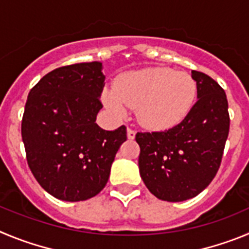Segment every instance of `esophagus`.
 Wrapping results in <instances>:
<instances>
[{
    "instance_id": "1",
    "label": "esophagus",
    "mask_w": 249,
    "mask_h": 249,
    "mask_svg": "<svg viewBox=\"0 0 249 249\" xmlns=\"http://www.w3.org/2000/svg\"><path fill=\"white\" fill-rule=\"evenodd\" d=\"M135 135H136L135 130L127 129V139H129V140H133V139H135Z\"/></svg>"
}]
</instances>
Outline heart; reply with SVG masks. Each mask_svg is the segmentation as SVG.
<instances>
[{"label": "heart", "mask_w": 249, "mask_h": 249, "mask_svg": "<svg viewBox=\"0 0 249 249\" xmlns=\"http://www.w3.org/2000/svg\"><path fill=\"white\" fill-rule=\"evenodd\" d=\"M197 98V84L185 71L170 68H146L125 73L115 87L103 90V103L116 118L123 119L129 108H136L142 126L163 131L190 115Z\"/></svg>", "instance_id": "b5f03b06"}]
</instances>
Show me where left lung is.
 Listing matches in <instances>:
<instances>
[{
    "instance_id": "obj_1",
    "label": "left lung",
    "mask_w": 249,
    "mask_h": 249,
    "mask_svg": "<svg viewBox=\"0 0 249 249\" xmlns=\"http://www.w3.org/2000/svg\"><path fill=\"white\" fill-rule=\"evenodd\" d=\"M197 102L190 115L165 131L138 133L139 170L159 200L181 202L202 192L216 176L230 131L226 93L205 73L192 71Z\"/></svg>"
}]
</instances>
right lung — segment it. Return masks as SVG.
I'll return each mask as SVG.
<instances>
[{"instance_id":"right-lung-1","label":"right lung","mask_w":249,"mask_h":249,"mask_svg":"<svg viewBox=\"0 0 249 249\" xmlns=\"http://www.w3.org/2000/svg\"><path fill=\"white\" fill-rule=\"evenodd\" d=\"M100 62L49 71L31 89L22 119L27 162L53 197L78 202L105 187L111 163L126 140V127L95 123L105 86Z\"/></svg>"}]
</instances>
